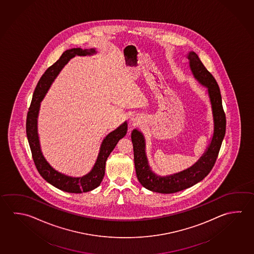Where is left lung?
Masks as SVG:
<instances>
[{
	"label": "left lung",
	"mask_w": 254,
	"mask_h": 254,
	"mask_svg": "<svg viewBox=\"0 0 254 254\" xmlns=\"http://www.w3.org/2000/svg\"><path fill=\"white\" fill-rule=\"evenodd\" d=\"M187 57L192 76L207 89L213 117V134L204 153L190 168L178 173L160 176L152 171L149 164L145 151V138L141 131L133 129L131 139L138 181L144 188L155 192L173 193L201 181L213 168L226 133V115L223 110L221 94L217 81L207 70L194 52H189Z\"/></svg>",
	"instance_id": "1"
}]
</instances>
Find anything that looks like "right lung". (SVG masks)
I'll list each match as a JSON object with an SVG mask.
<instances>
[{"label": "right lung", "instance_id": "right-lung-1", "mask_svg": "<svg viewBox=\"0 0 254 254\" xmlns=\"http://www.w3.org/2000/svg\"><path fill=\"white\" fill-rule=\"evenodd\" d=\"M97 52L94 48L84 50L81 48H72L65 51L61 58L54 65L48 67L45 74L41 77L33 94L31 105L27 112L26 124L27 140L29 142L32 157L36 164V169L43 178L52 186L67 192L81 193L85 191H92L101 185L105 174V165L108 157L113 151L118 142L121 138L125 136L127 131V122L125 121L119 127H117L115 130L106 135L101 144L98 157L93 169L89 173L83 177H70L59 172L58 170L54 169L50 165L45 156L43 155L37 128V120L40 111L41 102L45 98V94H47L51 85L54 83V79L72 58H74L75 56L94 55Z\"/></svg>", "mask_w": 254, "mask_h": 254}]
</instances>
